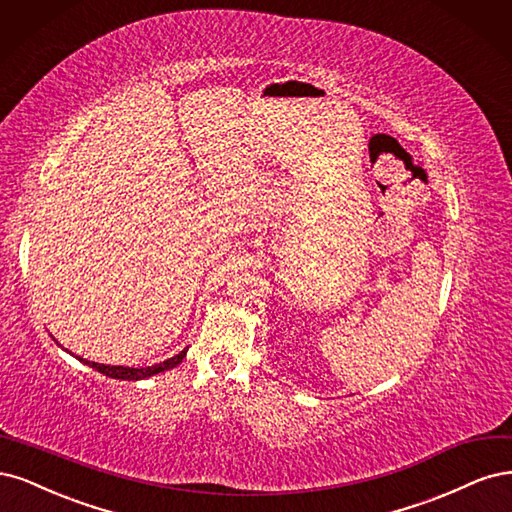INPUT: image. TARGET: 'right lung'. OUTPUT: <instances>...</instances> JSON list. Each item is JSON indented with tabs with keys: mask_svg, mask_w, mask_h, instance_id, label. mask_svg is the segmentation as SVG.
I'll use <instances>...</instances> for the list:
<instances>
[{
	"mask_svg": "<svg viewBox=\"0 0 512 512\" xmlns=\"http://www.w3.org/2000/svg\"><path fill=\"white\" fill-rule=\"evenodd\" d=\"M185 355H187V349L180 351L178 355H174V357H170V359H166V361H161V364L148 366V368L106 366V364H95V361H87V359H82V357H78V359L82 361V364H87L89 368H93V370H97V372H102V374H106V376H110V378H117V381H142V378H148V376H153V374H159V372H166V370L176 368V366L180 364V361L185 359Z\"/></svg>",
	"mask_w": 512,
	"mask_h": 512,
	"instance_id": "obj_1",
	"label": "right lung"
}]
</instances>
